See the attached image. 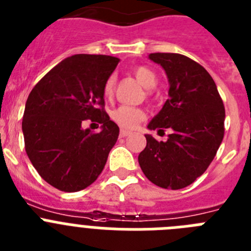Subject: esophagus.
<instances>
[{"instance_id":"1","label":"esophagus","mask_w":251,"mask_h":251,"mask_svg":"<svg viewBox=\"0 0 251 251\" xmlns=\"http://www.w3.org/2000/svg\"><path fill=\"white\" fill-rule=\"evenodd\" d=\"M130 134H131V132L127 131V130H121V131H120V136H121V138H126V136H128Z\"/></svg>"}]
</instances>
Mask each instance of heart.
<instances>
[{"mask_svg": "<svg viewBox=\"0 0 251 251\" xmlns=\"http://www.w3.org/2000/svg\"><path fill=\"white\" fill-rule=\"evenodd\" d=\"M135 77L138 78V80L143 84L145 88L150 89L154 88L156 84V75L155 73L148 67H138L134 71ZM115 83H116V77L111 74L107 79L104 80L103 84V96L104 97H110L112 96L113 88H115ZM111 117L117 125L123 126L125 128H132L138 123H140L141 120L145 119V111L143 108L132 107V106H120V107L115 108L111 112Z\"/></svg>", "mask_w": 251, "mask_h": 251, "instance_id": "obj_1", "label": "heart"}]
</instances>
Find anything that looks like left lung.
<instances>
[{
    "mask_svg": "<svg viewBox=\"0 0 251 251\" xmlns=\"http://www.w3.org/2000/svg\"><path fill=\"white\" fill-rule=\"evenodd\" d=\"M149 58L167 73L169 99L148 128H171L172 134L167 141L145 135L139 164L156 186L184 188L201 177L216 155L225 134V107L215 80L201 64L177 53H152Z\"/></svg>",
    "mask_w": 251,
    "mask_h": 251,
    "instance_id": "1",
    "label": "left lung"
}]
</instances>
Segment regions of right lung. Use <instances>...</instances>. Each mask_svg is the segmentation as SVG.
I'll use <instances>...</instances> for the list:
<instances>
[{
    "label": "right lung",
    "mask_w": 251,
    "mask_h": 251,
    "mask_svg": "<svg viewBox=\"0 0 251 251\" xmlns=\"http://www.w3.org/2000/svg\"><path fill=\"white\" fill-rule=\"evenodd\" d=\"M120 59L77 54L55 65L39 80L23 117L25 150L50 186L77 192L95 182L116 144L120 128L104 111L103 84ZM86 119L102 130H83Z\"/></svg>",
    "instance_id": "obj_1"
}]
</instances>
